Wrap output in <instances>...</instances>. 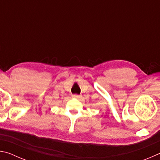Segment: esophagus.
<instances>
[{"label":"esophagus","mask_w":160,"mask_h":160,"mask_svg":"<svg viewBox=\"0 0 160 160\" xmlns=\"http://www.w3.org/2000/svg\"><path fill=\"white\" fill-rule=\"evenodd\" d=\"M72 97H74V98H79L80 95H78V94H73V95H72Z\"/></svg>","instance_id":"34e87169"}]
</instances>
